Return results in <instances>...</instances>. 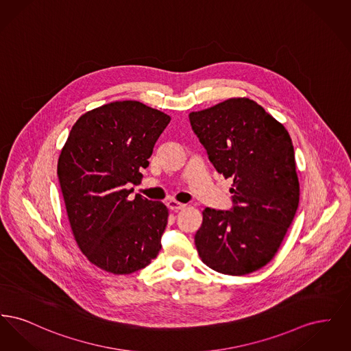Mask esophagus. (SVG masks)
Wrapping results in <instances>:
<instances>
[{
	"mask_svg": "<svg viewBox=\"0 0 351 351\" xmlns=\"http://www.w3.org/2000/svg\"><path fill=\"white\" fill-rule=\"evenodd\" d=\"M168 209H171V210H173V212H178V210H180V209H183L184 204L182 202H178V201L175 200H169L167 202Z\"/></svg>",
	"mask_w": 351,
	"mask_h": 351,
	"instance_id": "34e87169",
	"label": "esophagus"
}]
</instances>
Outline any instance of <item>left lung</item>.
<instances>
[{
	"label": "left lung",
	"instance_id": "left-lung-1",
	"mask_svg": "<svg viewBox=\"0 0 351 351\" xmlns=\"http://www.w3.org/2000/svg\"><path fill=\"white\" fill-rule=\"evenodd\" d=\"M208 159L233 179L232 208H205L195 245L208 267L241 276L266 266L299 208L291 136L249 99H230L189 114Z\"/></svg>",
	"mask_w": 351,
	"mask_h": 351
}]
</instances>
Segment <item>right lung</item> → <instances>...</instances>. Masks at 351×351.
<instances>
[{"label": "right lung", "mask_w": 351, "mask_h": 351, "mask_svg": "<svg viewBox=\"0 0 351 351\" xmlns=\"http://www.w3.org/2000/svg\"><path fill=\"white\" fill-rule=\"evenodd\" d=\"M167 114L139 101H116L83 114L58 162V176L75 239L97 267L117 275L149 266L162 249L168 209L132 193Z\"/></svg>", "instance_id": "add662e5"}]
</instances>
